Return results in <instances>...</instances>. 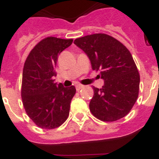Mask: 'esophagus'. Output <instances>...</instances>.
I'll return each mask as SVG.
<instances>
[{
  "label": "esophagus",
  "mask_w": 159,
  "mask_h": 159,
  "mask_svg": "<svg viewBox=\"0 0 159 159\" xmlns=\"http://www.w3.org/2000/svg\"><path fill=\"white\" fill-rule=\"evenodd\" d=\"M84 87V86H82V85H77L76 86V89H77V91H80L81 89H82Z\"/></svg>",
  "instance_id": "obj_1"
}]
</instances>
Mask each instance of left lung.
Wrapping results in <instances>:
<instances>
[{"label": "left lung", "mask_w": 159, "mask_h": 159, "mask_svg": "<svg viewBox=\"0 0 159 159\" xmlns=\"http://www.w3.org/2000/svg\"><path fill=\"white\" fill-rule=\"evenodd\" d=\"M74 43L89 57L92 69L104 80L102 88L93 87L90 111L100 120L113 122L123 118L137 101L140 77L129 49L106 34L76 39Z\"/></svg>", "instance_id": "8db88e82"}]
</instances>
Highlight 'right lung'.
<instances>
[{
  "label": "right lung",
  "mask_w": 159,
  "mask_h": 159,
  "mask_svg": "<svg viewBox=\"0 0 159 159\" xmlns=\"http://www.w3.org/2000/svg\"><path fill=\"white\" fill-rule=\"evenodd\" d=\"M73 39L47 37L29 53L24 64L21 98L26 114L38 127H59L69 116L70 104L76 93L74 86L57 85L53 77L58 55Z\"/></svg>",
  "instance_id": "1"
}]
</instances>
